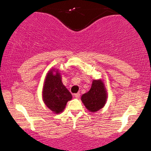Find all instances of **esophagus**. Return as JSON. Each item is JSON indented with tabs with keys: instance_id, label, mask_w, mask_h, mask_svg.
<instances>
[{
	"instance_id": "1",
	"label": "esophagus",
	"mask_w": 151,
	"mask_h": 151,
	"mask_svg": "<svg viewBox=\"0 0 151 151\" xmlns=\"http://www.w3.org/2000/svg\"><path fill=\"white\" fill-rule=\"evenodd\" d=\"M74 97L77 98V99H79V97H80V93H74Z\"/></svg>"
}]
</instances>
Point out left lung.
<instances>
[{
	"mask_svg": "<svg viewBox=\"0 0 151 151\" xmlns=\"http://www.w3.org/2000/svg\"><path fill=\"white\" fill-rule=\"evenodd\" d=\"M107 98V91L103 80L93 79L91 89L81 96V100L88 111L96 112L104 106Z\"/></svg>",
	"mask_w": 151,
	"mask_h": 151,
	"instance_id": "obj_1",
	"label": "left lung"
}]
</instances>
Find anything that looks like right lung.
I'll use <instances>...</instances> for the list:
<instances>
[{"label": "right lung", "instance_id": "1", "mask_svg": "<svg viewBox=\"0 0 151 151\" xmlns=\"http://www.w3.org/2000/svg\"><path fill=\"white\" fill-rule=\"evenodd\" d=\"M72 96L62 82L61 74L52 68L46 74L42 88V99L45 104L53 113H62Z\"/></svg>", "mask_w": 151, "mask_h": 151}]
</instances>
